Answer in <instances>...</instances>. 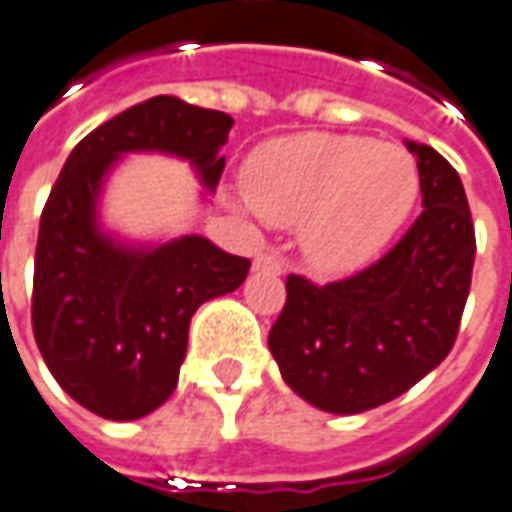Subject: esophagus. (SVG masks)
<instances>
[{
    "mask_svg": "<svg viewBox=\"0 0 512 512\" xmlns=\"http://www.w3.org/2000/svg\"><path fill=\"white\" fill-rule=\"evenodd\" d=\"M253 270L256 273H275L281 275L284 273V259L273 253V250H267V253H259L256 259H253Z\"/></svg>",
    "mask_w": 512,
    "mask_h": 512,
    "instance_id": "obj_1",
    "label": "esophagus"
}]
</instances>
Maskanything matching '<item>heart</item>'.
Wrapping results in <instances>:
<instances>
[{
	"mask_svg": "<svg viewBox=\"0 0 512 512\" xmlns=\"http://www.w3.org/2000/svg\"><path fill=\"white\" fill-rule=\"evenodd\" d=\"M419 187L405 148L350 134L278 137L245 162L250 206L275 226H300V253L320 275L372 262L408 220Z\"/></svg>",
	"mask_w": 512,
	"mask_h": 512,
	"instance_id": "b5f03b06",
	"label": "heart"
}]
</instances>
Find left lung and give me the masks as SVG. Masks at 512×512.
Returning <instances> with one entry per match:
<instances>
[{"label":"left lung","mask_w":512,"mask_h":512,"mask_svg":"<svg viewBox=\"0 0 512 512\" xmlns=\"http://www.w3.org/2000/svg\"><path fill=\"white\" fill-rule=\"evenodd\" d=\"M424 212L394 248L353 278H286L270 353L286 386L328 413H364L433 372L452 350L474 267V226L458 170L405 140Z\"/></svg>","instance_id":"obj_1"}]
</instances>
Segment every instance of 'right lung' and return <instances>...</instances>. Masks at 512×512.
Returning <instances> with one entry per match:
<instances>
[{
    "label": "right lung",
    "instance_id": "add662e5",
    "mask_svg": "<svg viewBox=\"0 0 512 512\" xmlns=\"http://www.w3.org/2000/svg\"><path fill=\"white\" fill-rule=\"evenodd\" d=\"M231 126L226 112L154 96L93 129L54 181L35 248L32 331L54 380L96 416L132 422L157 411L179 383L192 314L250 270L201 234L115 237L101 223L104 184L126 154H168L215 192Z\"/></svg>",
    "mask_w": 512,
    "mask_h": 512
}]
</instances>
